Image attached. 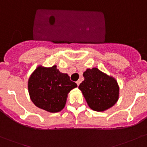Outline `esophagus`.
I'll list each match as a JSON object with an SVG mask.
<instances>
[{
	"label": "esophagus",
	"instance_id": "1",
	"mask_svg": "<svg viewBox=\"0 0 147 147\" xmlns=\"http://www.w3.org/2000/svg\"><path fill=\"white\" fill-rule=\"evenodd\" d=\"M76 83H77V84H78V86H79V84H80V80H78L76 82Z\"/></svg>",
	"mask_w": 147,
	"mask_h": 147
}]
</instances>
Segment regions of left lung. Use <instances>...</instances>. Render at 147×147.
<instances>
[{
    "mask_svg": "<svg viewBox=\"0 0 147 147\" xmlns=\"http://www.w3.org/2000/svg\"><path fill=\"white\" fill-rule=\"evenodd\" d=\"M84 80L79 85L87 105L92 109L102 112L113 106L119 97V86L112 77L97 68L87 69L83 73Z\"/></svg>",
    "mask_w": 147,
    "mask_h": 147,
    "instance_id": "left-lung-1",
    "label": "left lung"
}]
</instances>
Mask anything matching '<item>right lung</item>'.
<instances>
[{
	"instance_id": "right-lung-1",
	"label": "right lung",
	"mask_w": 147,
	"mask_h": 147,
	"mask_svg": "<svg viewBox=\"0 0 147 147\" xmlns=\"http://www.w3.org/2000/svg\"><path fill=\"white\" fill-rule=\"evenodd\" d=\"M78 87L67 74L62 73L54 65L46 68L40 66L28 80V91L35 106L50 112H57L64 108L67 96Z\"/></svg>"
}]
</instances>
